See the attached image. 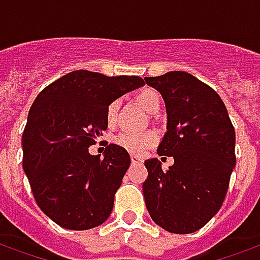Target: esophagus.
I'll list each match as a JSON object with an SVG mask.
<instances>
[{"label":"esophagus","instance_id":"1","mask_svg":"<svg viewBox=\"0 0 260 260\" xmlns=\"http://www.w3.org/2000/svg\"><path fill=\"white\" fill-rule=\"evenodd\" d=\"M131 161H132V164H143V160L138 156H131Z\"/></svg>","mask_w":260,"mask_h":260}]
</instances>
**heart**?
<instances>
[{
    "label": "heart",
    "instance_id": "1",
    "mask_svg": "<svg viewBox=\"0 0 260 260\" xmlns=\"http://www.w3.org/2000/svg\"><path fill=\"white\" fill-rule=\"evenodd\" d=\"M136 100L142 107L146 110L147 113L150 114L157 113L158 108L161 106V97H160L157 91L153 90V89H143L142 91H139L138 96H136ZM118 107V100H114L106 108V121H107V124L110 126L115 124ZM156 142H157V135L152 131L139 132V134H136V132H121L115 138V143L118 146L125 149L126 152L134 153V154H141L146 149L153 146Z\"/></svg>",
    "mask_w": 260,
    "mask_h": 260
}]
</instances>
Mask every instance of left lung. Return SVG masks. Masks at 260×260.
I'll list each match as a JSON object with an SVG mask.
<instances>
[{"label": "left lung", "mask_w": 260, "mask_h": 260, "mask_svg": "<svg viewBox=\"0 0 260 260\" xmlns=\"http://www.w3.org/2000/svg\"><path fill=\"white\" fill-rule=\"evenodd\" d=\"M145 82L166 103L167 132L157 153L174 157L166 171L157 158L145 161L147 212L166 231L191 234L223 205L235 167L234 126L220 96L193 75L173 71Z\"/></svg>", "instance_id": "1"}]
</instances>
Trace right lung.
<instances>
[{"instance_id": "right-lung-1", "label": "right lung", "mask_w": 260, "mask_h": 260, "mask_svg": "<svg viewBox=\"0 0 260 260\" xmlns=\"http://www.w3.org/2000/svg\"><path fill=\"white\" fill-rule=\"evenodd\" d=\"M143 85L139 76L80 69L39 93L22 135L23 170L36 203L54 223L82 231L111 214L131 157L114 143L103 158L91 156L89 147L107 129L108 104Z\"/></svg>"}]
</instances>
